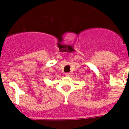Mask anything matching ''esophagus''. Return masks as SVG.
I'll list each match as a JSON object with an SVG mask.
<instances>
[{
    "instance_id": "esophagus-1",
    "label": "esophagus",
    "mask_w": 129,
    "mask_h": 129,
    "mask_svg": "<svg viewBox=\"0 0 129 129\" xmlns=\"http://www.w3.org/2000/svg\"><path fill=\"white\" fill-rule=\"evenodd\" d=\"M65 76H70V73H65Z\"/></svg>"
}]
</instances>
